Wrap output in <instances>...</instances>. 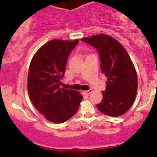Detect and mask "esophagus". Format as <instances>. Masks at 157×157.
Here are the masks:
<instances>
[{
    "label": "esophagus",
    "instance_id": "obj_1",
    "mask_svg": "<svg viewBox=\"0 0 157 157\" xmlns=\"http://www.w3.org/2000/svg\"><path fill=\"white\" fill-rule=\"evenodd\" d=\"M83 92H84V93H85V94H87V95H88V94H90V93L93 92V90H91V89H89V90H88L83 91Z\"/></svg>",
    "mask_w": 157,
    "mask_h": 157
}]
</instances>
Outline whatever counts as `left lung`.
Wrapping results in <instances>:
<instances>
[{
	"label": "left lung",
	"instance_id": "obj_1",
	"mask_svg": "<svg viewBox=\"0 0 157 157\" xmlns=\"http://www.w3.org/2000/svg\"><path fill=\"white\" fill-rule=\"evenodd\" d=\"M98 52L100 67L107 78L98 110L110 117L126 113L134 101L137 91V75L125 49L115 38L99 34L81 39Z\"/></svg>",
	"mask_w": 157,
	"mask_h": 157
}]
</instances>
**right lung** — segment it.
Returning a JSON list of instances; mask_svg holds the SVG:
<instances>
[{
  "instance_id": "add662e5",
  "label": "right lung",
  "mask_w": 157,
  "mask_h": 157,
  "mask_svg": "<svg viewBox=\"0 0 157 157\" xmlns=\"http://www.w3.org/2000/svg\"><path fill=\"white\" fill-rule=\"evenodd\" d=\"M78 40H52L36 52L29 65L28 93L37 110L55 123L75 114L83 96L73 90L60 88L67 61Z\"/></svg>"
}]
</instances>
